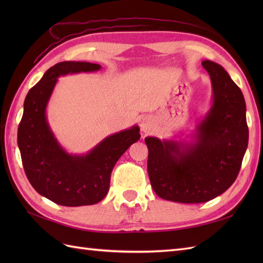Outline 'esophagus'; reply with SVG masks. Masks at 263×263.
<instances>
[{
  "mask_svg": "<svg viewBox=\"0 0 263 263\" xmlns=\"http://www.w3.org/2000/svg\"><path fill=\"white\" fill-rule=\"evenodd\" d=\"M154 121L150 117H143L140 122V127L144 133H149L154 130Z\"/></svg>",
  "mask_w": 263,
  "mask_h": 263,
  "instance_id": "34e87169",
  "label": "esophagus"
}]
</instances>
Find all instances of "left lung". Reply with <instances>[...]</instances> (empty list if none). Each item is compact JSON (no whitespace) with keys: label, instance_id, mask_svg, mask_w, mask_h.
Wrapping results in <instances>:
<instances>
[{"label":"left lung","instance_id":"1","mask_svg":"<svg viewBox=\"0 0 263 263\" xmlns=\"http://www.w3.org/2000/svg\"><path fill=\"white\" fill-rule=\"evenodd\" d=\"M212 103L191 141L144 139L148 174L155 193L181 203L206 202L236 180L249 142L247 106L236 83L221 65L205 60Z\"/></svg>","mask_w":263,"mask_h":263}]
</instances>
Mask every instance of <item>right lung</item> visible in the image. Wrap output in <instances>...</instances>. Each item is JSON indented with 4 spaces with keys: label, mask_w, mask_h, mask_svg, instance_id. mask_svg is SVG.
<instances>
[{
    "label": "right lung",
    "mask_w": 263,
    "mask_h": 263,
    "mask_svg": "<svg viewBox=\"0 0 263 263\" xmlns=\"http://www.w3.org/2000/svg\"><path fill=\"white\" fill-rule=\"evenodd\" d=\"M99 64L65 61L49 68L28 91L18 127V146L26 175L36 191L65 206L90 205L102 201L109 190L116 161L140 139L133 125L106 137L86 155H72L59 143L47 122L46 107L58 78L93 72Z\"/></svg>",
    "instance_id": "add662e5"
}]
</instances>
